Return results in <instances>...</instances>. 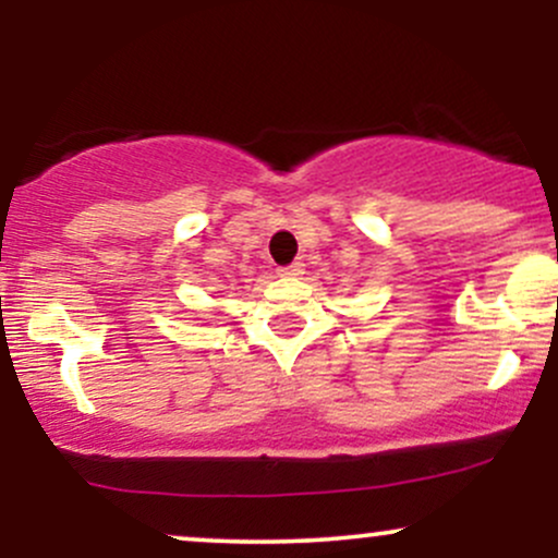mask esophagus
Listing matches in <instances>:
<instances>
[{
  "label": "esophagus",
  "mask_w": 558,
  "mask_h": 558,
  "mask_svg": "<svg viewBox=\"0 0 558 558\" xmlns=\"http://www.w3.org/2000/svg\"><path fill=\"white\" fill-rule=\"evenodd\" d=\"M278 275L280 278H299V275H304V265H301V262H293V265L280 267Z\"/></svg>",
  "instance_id": "obj_1"
}]
</instances>
